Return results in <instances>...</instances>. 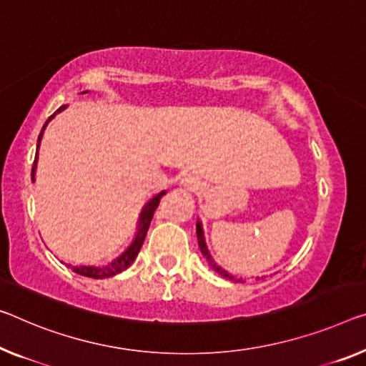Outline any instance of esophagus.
<instances>
[{"label":"esophagus","instance_id":"obj_1","mask_svg":"<svg viewBox=\"0 0 366 366\" xmlns=\"http://www.w3.org/2000/svg\"><path fill=\"white\" fill-rule=\"evenodd\" d=\"M182 187L188 191H198L201 188V183L198 178H194L193 175H187L182 179Z\"/></svg>","mask_w":366,"mask_h":366}]
</instances>
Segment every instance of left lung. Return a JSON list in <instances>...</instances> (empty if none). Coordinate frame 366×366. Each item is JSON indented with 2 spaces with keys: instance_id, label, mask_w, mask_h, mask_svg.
I'll return each mask as SVG.
<instances>
[{
  "instance_id": "obj_1",
  "label": "left lung",
  "mask_w": 366,
  "mask_h": 366,
  "mask_svg": "<svg viewBox=\"0 0 366 366\" xmlns=\"http://www.w3.org/2000/svg\"><path fill=\"white\" fill-rule=\"evenodd\" d=\"M196 235H198V244H199L201 254L206 257V260H207V263H209V265H211V268L214 269V272H217V273L221 274V277H224V278H229V280H232V281H242V280H237L235 277H232V274H229V273L226 272V269H222L221 267L216 265V263L212 262V258H211V255H209V252H207V247H206V242H204V235H202L201 222L196 224Z\"/></svg>"
}]
</instances>
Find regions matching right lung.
I'll list each match as a JSON object with an SVG mask.
<instances>
[{"label": "right lung", "mask_w": 366, "mask_h": 366, "mask_svg": "<svg viewBox=\"0 0 366 366\" xmlns=\"http://www.w3.org/2000/svg\"><path fill=\"white\" fill-rule=\"evenodd\" d=\"M66 108V106H60V108L54 112L52 116L49 117L46 124H44L41 134H39V139H37V154H39V142H41L42 139V134H44V129L47 127V124L50 122V119L55 114H59V112H61ZM37 154H36V159H34V165H32V178H34V173H36V167H37ZM165 194V191H162V193H159L155 196V198H152L147 204H145V207L142 209V214H140V219H139V230H137V235L136 239H134L132 245L129 247V249L122 254L119 258H116L114 262H111L109 265H104V267H71L69 265L73 272L81 274V277H86V278H109V277H114V274L124 272V269L131 265V263L136 260V257L139 254L140 247H142L144 244V239L145 235H147V230H149V226H150V221L152 217H154V212L157 207H159V202L162 199V196Z\"/></svg>", "instance_id": "right-lung-1"}]
</instances>
